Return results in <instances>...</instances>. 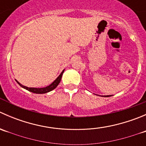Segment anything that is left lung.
I'll use <instances>...</instances> for the list:
<instances>
[{"instance_id": "1", "label": "left lung", "mask_w": 146, "mask_h": 146, "mask_svg": "<svg viewBox=\"0 0 146 146\" xmlns=\"http://www.w3.org/2000/svg\"><path fill=\"white\" fill-rule=\"evenodd\" d=\"M110 96H111V95H106V96L104 97H110Z\"/></svg>"}]
</instances>
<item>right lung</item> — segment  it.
I'll return each mask as SVG.
<instances>
[{"mask_svg": "<svg viewBox=\"0 0 146 146\" xmlns=\"http://www.w3.org/2000/svg\"><path fill=\"white\" fill-rule=\"evenodd\" d=\"M64 70H63L62 72H61V73L59 75V76H58V77L56 79V80H54V81L52 83L50 84L48 86L45 87V88H28V87L24 86V85H23L22 84H20V82L17 81V80H16V82H17V83H18L19 85H20V86L22 87V88H23L24 89H26L27 90L29 91V92H33V93H36V94L47 93V92H50V91L54 90L56 88L57 86H58V85L59 84V82H61V78H62V75H63V73H64Z\"/></svg>", "mask_w": 146, "mask_h": 146, "instance_id": "1", "label": "right lung"}]
</instances>
